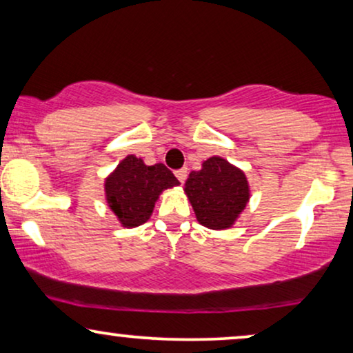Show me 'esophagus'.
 <instances>
[{
	"mask_svg": "<svg viewBox=\"0 0 353 353\" xmlns=\"http://www.w3.org/2000/svg\"><path fill=\"white\" fill-rule=\"evenodd\" d=\"M175 176L178 178V181H180V183H185L186 176H188V170H186V168H180V170L175 172Z\"/></svg>",
	"mask_w": 353,
	"mask_h": 353,
	"instance_id": "1",
	"label": "esophagus"
}]
</instances>
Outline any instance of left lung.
Here are the masks:
<instances>
[{"label": "left lung", "mask_w": 353, "mask_h": 353, "mask_svg": "<svg viewBox=\"0 0 353 353\" xmlns=\"http://www.w3.org/2000/svg\"><path fill=\"white\" fill-rule=\"evenodd\" d=\"M185 192L197 221L210 230L231 228L250 197L244 172L219 156L207 159L201 170L190 173Z\"/></svg>", "instance_id": "obj_1"}]
</instances>
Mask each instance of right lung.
Returning a JSON list of instances; mask_svg holds the SVG:
<instances>
[{"instance_id":"obj_1","label":"right lung","mask_w":353,"mask_h":353,"mask_svg":"<svg viewBox=\"0 0 353 353\" xmlns=\"http://www.w3.org/2000/svg\"><path fill=\"white\" fill-rule=\"evenodd\" d=\"M178 185L180 181L163 163L146 165L141 157L130 154L105 178L104 192L120 225L134 228L149 220L161 192Z\"/></svg>"}]
</instances>
